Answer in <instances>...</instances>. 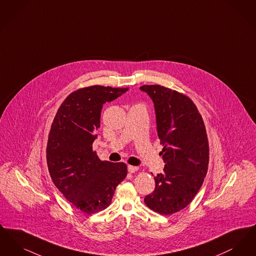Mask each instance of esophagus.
Here are the masks:
<instances>
[{
  "instance_id": "1",
  "label": "esophagus",
  "mask_w": 256,
  "mask_h": 256,
  "mask_svg": "<svg viewBox=\"0 0 256 256\" xmlns=\"http://www.w3.org/2000/svg\"><path fill=\"white\" fill-rule=\"evenodd\" d=\"M128 170L130 172H135L138 170V167H135V166H132V165H128Z\"/></svg>"
}]
</instances>
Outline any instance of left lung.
I'll return each mask as SVG.
<instances>
[{"label": "left lung", "mask_w": 256, "mask_h": 256, "mask_svg": "<svg viewBox=\"0 0 256 256\" xmlns=\"http://www.w3.org/2000/svg\"><path fill=\"white\" fill-rule=\"evenodd\" d=\"M140 89L154 104L158 134L164 145L159 154L166 163L164 172L154 178V192L144 202L152 210L168 216L187 206L202 185L209 162L206 130L188 96L158 84Z\"/></svg>", "instance_id": "8db88e82"}]
</instances>
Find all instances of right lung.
<instances>
[{
  "label": "right lung",
  "instance_id": "right-lung-1",
  "mask_svg": "<svg viewBox=\"0 0 256 256\" xmlns=\"http://www.w3.org/2000/svg\"><path fill=\"white\" fill-rule=\"evenodd\" d=\"M128 90L102 86L80 88L63 100L50 126V176L64 198L88 215L110 206L116 186L128 174L124 163L102 161L92 148L102 104Z\"/></svg>",
  "mask_w": 256,
  "mask_h": 256
}]
</instances>
